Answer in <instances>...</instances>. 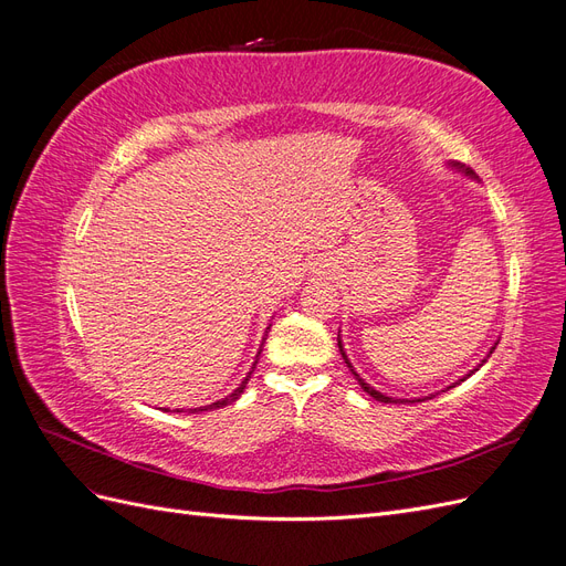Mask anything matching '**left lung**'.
<instances>
[{
  "label": "left lung",
  "instance_id": "left-lung-1",
  "mask_svg": "<svg viewBox=\"0 0 566 566\" xmlns=\"http://www.w3.org/2000/svg\"><path fill=\"white\" fill-rule=\"evenodd\" d=\"M451 167H453V169H458V172H465L468 177H474V172H472V169H470V167H465V165H460V163H451ZM337 347H339V354H342V358H345V364H347V368H349V370L354 373V378L358 380V385H361V389H364L366 394H370V397H373L375 401H382V403H406V399H391V397H387V394H382V391H378V389H373V387H370L368 382H364V378H361V375H358V373L354 370V366L349 364V358H347V354H345V347H342V339H339V337H337ZM493 349H495V347H491L489 356L493 354ZM489 356H486V358H489ZM486 358H484V361H482V364H479L476 368H472V370L468 373V378H470V375H472V373H476L479 368H482V366L486 364ZM462 380H465V378H462ZM462 380H458V382H453V385H460ZM453 385H451V387H453ZM451 387H447V389H451ZM432 397H434V394H430V397H424V399H432ZM424 399H413V401H410V403H416V401H424Z\"/></svg>",
  "mask_w": 566,
  "mask_h": 566
}]
</instances>
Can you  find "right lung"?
Returning <instances> with one entry per match:
<instances>
[{"label": "right lung", "mask_w": 566, "mask_h": 566, "mask_svg": "<svg viewBox=\"0 0 566 566\" xmlns=\"http://www.w3.org/2000/svg\"><path fill=\"white\" fill-rule=\"evenodd\" d=\"M269 328H271V325H269ZM266 328V331H269ZM266 339V337H264ZM262 345H264V342H262ZM260 354H262V347H260V352H256V356H254V364H252V368H250V373L245 375V380L241 382V385H238L231 394H229V397H224V399H219V401H214V403H210V406H200V408H191V410H188V413H200V410H214V408H224V406H229V403H233L238 397H241V394L245 391V387H248V380H250V375H252V370H254V366H256V361H260ZM167 410V408H165ZM177 413H179V408H177Z\"/></svg>", "instance_id": "right-lung-1"}]
</instances>
